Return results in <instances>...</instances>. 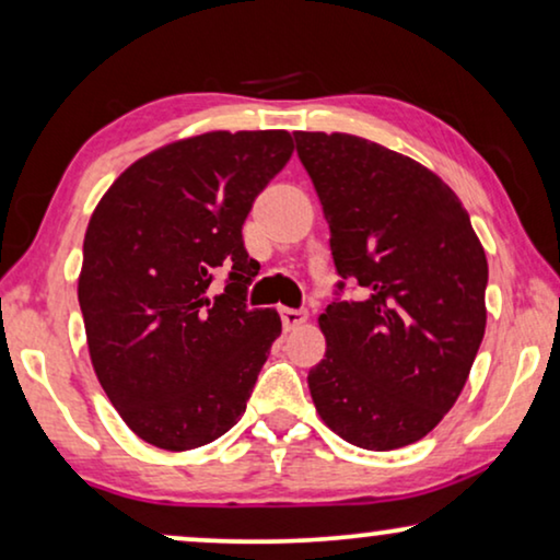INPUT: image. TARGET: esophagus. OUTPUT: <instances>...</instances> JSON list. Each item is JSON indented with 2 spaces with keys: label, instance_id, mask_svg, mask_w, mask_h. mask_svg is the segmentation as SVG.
<instances>
[{
  "label": "esophagus",
  "instance_id": "obj_1",
  "mask_svg": "<svg viewBox=\"0 0 560 560\" xmlns=\"http://www.w3.org/2000/svg\"><path fill=\"white\" fill-rule=\"evenodd\" d=\"M280 318H282V326L290 331V328L303 326L305 320H308V311L305 308H280Z\"/></svg>",
  "mask_w": 560,
  "mask_h": 560
}]
</instances>
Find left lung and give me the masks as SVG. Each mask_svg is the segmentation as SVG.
Instances as JSON below:
<instances>
[{"instance_id":"obj_1","label":"left lung","mask_w":560,"mask_h":560,"mask_svg":"<svg viewBox=\"0 0 560 560\" xmlns=\"http://www.w3.org/2000/svg\"><path fill=\"white\" fill-rule=\"evenodd\" d=\"M339 282L308 372L324 423L370 451L416 443L454 408L485 339L487 257L454 190L354 135L295 132ZM357 299H343L346 282Z\"/></svg>"}]
</instances>
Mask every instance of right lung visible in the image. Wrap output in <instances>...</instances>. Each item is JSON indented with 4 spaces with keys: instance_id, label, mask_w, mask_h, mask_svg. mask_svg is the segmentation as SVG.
I'll use <instances>...</instances> for the list:
<instances>
[{
    "instance_id": "obj_1",
    "label": "right lung",
    "mask_w": 560,
    "mask_h": 560,
    "mask_svg": "<svg viewBox=\"0 0 560 560\" xmlns=\"http://www.w3.org/2000/svg\"><path fill=\"white\" fill-rule=\"evenodd\" d=\"M290 155L282 129L190 137L129 165L89 221L79 303L91 364L152 446H206L247 410L282 324L247 305L259 262L242 224ZM219 269L225 293L211 299Z\"/></svg>"
}]
</instances>
